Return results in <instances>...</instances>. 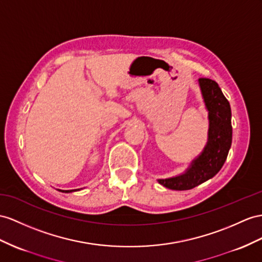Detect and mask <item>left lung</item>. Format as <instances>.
Segmentation results:
<instances>
[{"label": "left lung", "mask_w": 262, "mask_h": 262, "mask_svg": "<svg viewBox=\"0 0 262 262\" xmlns=\"http://www.w3.org/2000/svg\"><path fill=\"white\" fill-rule=\"evenodd\" d=\"M198 84L209 122L207 144L183 173L170 178L158 179V183L168 189H192L217 175L224 166L231 147L232 126L229 102L214 80L199 78Z\"/></svg>", "instance_id": "8db88e82"}]
</instances>
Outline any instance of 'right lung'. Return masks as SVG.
I'll return each instance as SVG.
<instances>
[{
	"label": "right lung",
	"instance_id": "1",
	"mask_svg": "<svg viewBox=\"0 0 262 262\" xmlns=\"http://www.w3.org/2000/svg\"><path fill=\"white\" fill-rule=\"evenodd\" d=\"M58 191L61 192H65V193H69V192H74V191H78L79 189H72V190H62V189H57Z\"/></svg>",
	"mask_w": 262,
	"mask_h": 262
}]
</instances>
